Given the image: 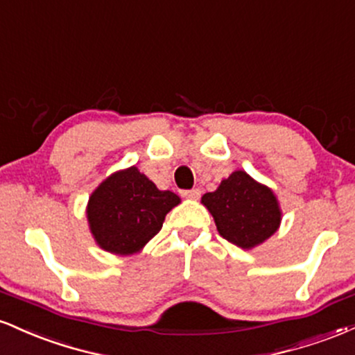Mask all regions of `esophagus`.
Wrapping results in <instances>:
<instances>
[{
  "label": "esophagus",
  "instance_id": "esophagus-1",
  "mask_svg": "<svg viewBox=\"0 0 355 355\" xmlns=\"http://www.w3.org/2000/svg\"><path fill=\"white\" fill-rule=\"evenodd\" d=\"M184 198L191 199V201H198V199L201 198V189H191V191H186V193H184Z\"/></svg>",
  "mask_w": 355,
  "mask_h": 355
}]
</instances>
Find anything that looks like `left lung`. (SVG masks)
Listing matches in <instances>:
<instances>
[{
  "label": "left lung",
  "mask_w": 355,
  "mask_h": 355,
  "mask_svg": "<svg viewBox=\"0 0 355 355\" xmlns=\"http://www.w3.org/2000/svg\"><path fill=\"white\" fill-rule=\"evenodd\" d=\"M201 204L214 218L218 232L241 249H254L277 232L281 204L269 186L237 169L218 189L206 193Z\"/></svg>",
  "instance_id": "8db88e82"
}]
</instances>
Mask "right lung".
I'll return each mask as SVG.
<instances>
[{"instance_id":"obj_1","label":"right lung","mask_w":355,"mask_h":355,"mask_svg":"<svg viewBox=\"0 0 355 355\" xmlns=\"http://www.w3.org/2000/svg\"><path fill=\"white\" fill-rule=\"evenodd\" d=\"M181 204L173 191H161L136 166L112 173L91 193L87 226L103 251L131 256L161 231L166 214Z\"/></svg>"}]
</instances>
